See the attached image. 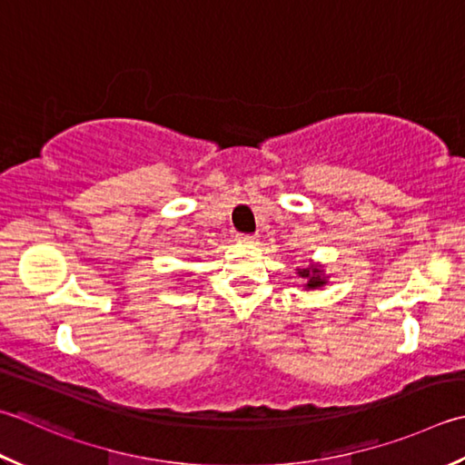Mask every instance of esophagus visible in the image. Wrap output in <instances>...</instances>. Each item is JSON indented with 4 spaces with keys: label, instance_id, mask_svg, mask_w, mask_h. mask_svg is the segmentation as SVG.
<instances>
[{
    "label": "esophagus",
    "instance_id": "1",
    "mask_svg": "<svg viewBox=\"0 0 465 465\" xmlns=\"http://www.w3.org/2000/svg\"><path fill=\"white\" fill-rule=\"evenodd\" d=\"M235 240L245 242V243H252V242L258 240V235L256 233H238V235H235Z\"/></svg>",
    "mask_w": 465,
    "mask_h": 465
}]
</instances>
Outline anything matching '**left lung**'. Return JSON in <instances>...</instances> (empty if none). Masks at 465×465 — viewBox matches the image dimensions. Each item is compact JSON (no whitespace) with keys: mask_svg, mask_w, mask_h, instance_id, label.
Here are the masks:
<instances>
[{"mask_svg":"<svg viewBox=\"0 0 465 465\" xmlns=\"http://www.w3.org/2000/svg\"><path fill=\"white\" fill-rule=\"evenodd\" d=\"M298 274L308 280V284H306L308 288H318V286L326 284L324 278L321 276V270H318V268H306V270H300Z\"/></svg>","mask_w":465,"mask_h":465,"instance_id":"obj_1","label":"left lung"}]
</instances>
